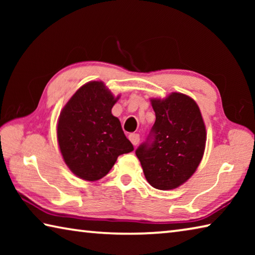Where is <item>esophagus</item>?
I'll list each match as a JSON object with an SVG mask.
<instances>
[{"label": "esophagus", "instance_id": "1", "mask_svg": "<svg viewBox=\"0 0 255 255\" xmlns=\"http://www.w3.org/2000/svg\"><path fill=\"white\" fill-rule=\"evenodd\" d=\"M128 138H129V140L131 141L133 146H136L138 143H139V135H138V133L132 132L128 136Z\"/></svg>", "mask_w": 255, "mask_h": 255}]
</instances>
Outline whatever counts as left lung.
<instances>
[{"instance_id": "8db88e82", "label": "left lung", "mask_w": 255, "mask_h": 255, "mask_svg": "<svg viewBox=\"0 0 255 255\" xmlns=\"http://www.w3.org/2000/svg\"><path fill=\"white\" fill-rule=\"evenodd\" d=\"M155 124L147 141L136 149L147 182L172 190L191 178L204 156L206 126L199 107L183 93L150 99Z\"/></svg>"}]
</instances>
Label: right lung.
<instances>
[{"instance_id": "right-lung-1", "label": "right lung", "mask_w": 255, "mask_h": 255, "mask_svg": "<svg viewBox=\"0 0 255 255\" xmlns=\"http://www.w3.org/2000/svg\"><path fill=\"white\" fill-rule=\"evenodd\" d=\"M103 82L84 84L60 111L57 140L64 161L73 173L97 181L109 173L119 155L130 153L119 119L111 114L118 101Z\"/></svg>"}]
</instances>
